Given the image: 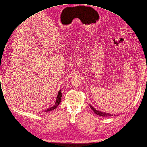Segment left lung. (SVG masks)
Here are the masks:
<instances>
[{"instance_id":"left-lung-1","label":"left lung","mask_w":147,"mask_h":147,"mask_svg":"<svg viewBox=\"0 0 147 147\" xmlns=\"http://www.w3.org/2000/svg\"><path fill=\"white\" fill-rule=\"evenodd\" d=\"M90 107L92 109V110L94 112L96 115H100V116H102V117H109V116H113V115H116L115 114H111L109 113H107V112H102L100 111L96 110V109L93 107L91 104H90Z\"/></svg>"}]
</instances>
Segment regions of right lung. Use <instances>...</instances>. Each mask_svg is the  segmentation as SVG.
Returning a JSON list of instances; mask_svg holds the SVG:
<instances>
[{
	"label": "right lung",
	"mask_w": 147,
	"mask_h": 147,
	"mask_svg": "<svg viewBox=\"0 0 147 147\" xmlns=\"http://www.w3.org/2000/svg\"><path fill=\"white\" fill-rule=\"evenodd\" d=\"M61 97H62V93H61V90H60L59 91L58 93H57V98H56V100L54 105L52 106V107H49L47 109H45L44 111L43 112H50V111H52L53 110H54L55 109L57 108V106L60 104V103L61 102Z\"/></svg>",
	"instance_id": "right-lung-1"
}]
</instances>
